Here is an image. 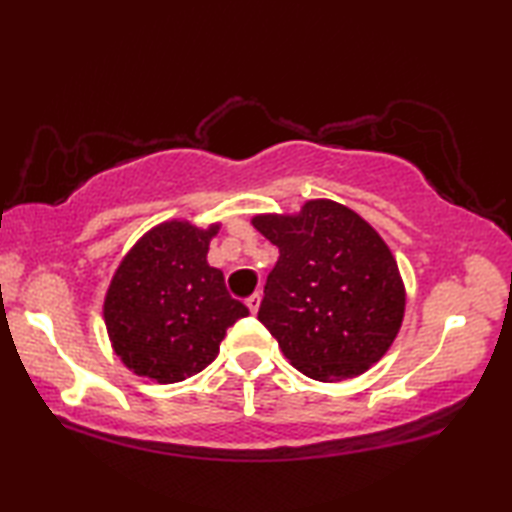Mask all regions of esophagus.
<instances>
[{
  "mask_svg": "<svg viewBox=\"0 0 512 512\" xmlns=\"http://www.w3.org/2000/svg\"><path fill=\"white\" fill-rule=\"evenodd\" d=\"M246 305H248V309H250V314H257L259 305H262V296H259V293H255V296H250V298L246 300Z\"/></svg>",
  "mask_w": 512,
  "mask_h": 512,
  "instance_id": "34e87169",
  "label": "esophagus"
}]
</instances>
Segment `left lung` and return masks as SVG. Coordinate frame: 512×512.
Masks as SVG:
<instances>
[{"mask_svg":"<svg viewBox=\"0 0 512 512\" xmlns=\"http://www.w3.org/2000/svg\"><path fill=\"white\" fill-rule=\"evenodd\" d=\"M280 248L257 318L302 375L343 381L384 357L402 327L406 291L397 262L368 221L316 198L298 214H257Z\"/></svg>","mask_w":512,"mask_h":512,"instance_id":"obj_1","label":"left lung"}]
</instances>
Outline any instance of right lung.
I'll return each mask as SVG.
<instances>
[{
  "mask_svg": "<svg viewBox=\"0 0 512 512\" xmlns=\"http://www.w3.org/2000/svg\"><path fill=\"white\" fill-rule=\"evenodd\" d=\"M219 223L164 221L121 259L103 302L117 357L135 375L176 384L210 366L225 329L248 316L207 264Z\"/></svg>",
  "mask_w": 512,
  "mask_h": 512,
  "instance_id": "obj_1",
  "label": "right lung"
}]
</instances>
